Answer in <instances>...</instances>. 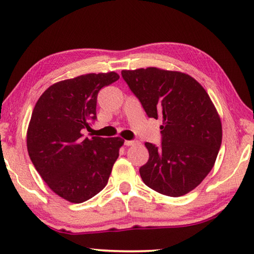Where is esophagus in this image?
Returning a JSON list of instances; mask_svg holds the SVG:
<instances>
[{"label":"esophagus","mask_w":254,"mask_h":254,"mask_svg":"<svg viewBox=\"0 0 254 254\" xmlns=\"http://www.w3.org/2000/svg\"><path fill=\"white\" fill-rule=\"evenodd\" d=\"M137 143V141H135V140H126L124 141V144L126 145H134V144H136Z\"/></svg>","instance_id":"1"}]
</instances>
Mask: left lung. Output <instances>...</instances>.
Returning a JSON list of instances; mask_svg holds the SVG:
<instances>
[{
	"label": "left lung",
	"instance_id": "8db88e82",
	"mask_svg": "<svg viewBox=\"0 0 254 254\" xmlns=\"http://www.w3.org/2000/svg\"><path fill=\"white\" fill-rule=\"evenodd\" d=\"M121 74L148 117L163 119L161 144L145 142L149 160L141 178L162 195L187 194L212 170L222 143L221 119L208 94L184 72L149 67Z\"/></svg>",
	"mask_w": 254,
	"mask_h": 254
}]
</instances>
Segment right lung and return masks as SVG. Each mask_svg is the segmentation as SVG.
Listing matches in <instances>:
<instances>
[{"mask_svg": "<svg viewBox=\"0 0 254 254\" xmlns=\"http://www.w3.org/2000/svg\"><path fill=\"white\" fill-rule=\"evenodd\" d=\"M119 78L111 71L58 81L33 109L27 134L29 157L51 190L70 203L98 194L119 157L121 137L83 134L96 120L98 92Z\"/></svg>", "mask_w": 254, "mask_h": 254, "instance_id": "add662e5", "label": "right lung"}]
</instances>
